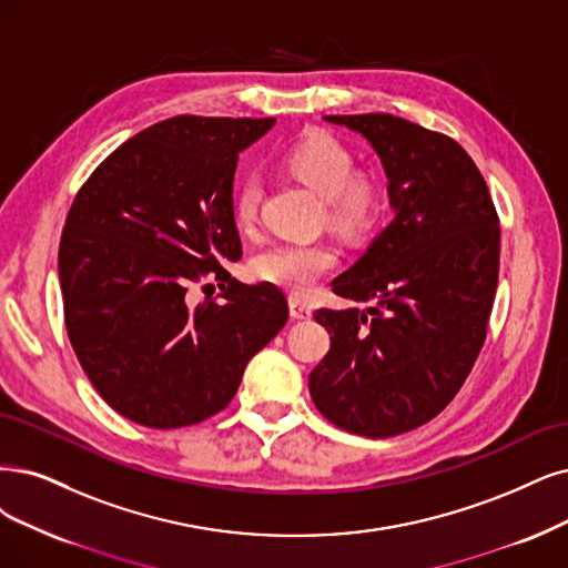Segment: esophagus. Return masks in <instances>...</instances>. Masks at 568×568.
Listing matches in <instances>:
<instances>
[{
  "mask_svg": "<svg viewBox=\"0 0 568 568\" xmlns=\"http://www.w3.org/2000/svg\"><path fill=\"white\" fill-rule=\"evenodd\" d=\"M290 316L297 321H308L311 318V306L297 297L290 300Z\"/></svg>",
  "mask_w": 568,
  "mask_h": 568,
  "instance_id": "obj_1",
  "label": "esophagus"
}]
</instances>
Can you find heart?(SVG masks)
Wrapping results in <instances>:
<instances>
[{"label":"heart","instance_id":"obj_1","mask_svg":"<svg viewBox=\"0 0 568 568\" xmlns=\"http://www.w3.org/2000/svg\"><path fill=\"white\" fill-rule=\"evenodd\" d=\"M290 173L300 178L313 194L329 207V220L348 234L367 229L379 213V189L372 180L353 178L355 159L346 146L329 133L316 131L300 140L287 154ZM262 199V184L255 175L243 180L236 192V220L255 222ZM334 252L325 245L278 243L255 260V273L273 285H281L295 295H304L323 273L334 266Z\"/></svg>","mask_w":568,"mask_h":568}]
</instances>
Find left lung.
I'll use <instances>...</instances> for the list:
<instances>
[{
    "mask_svg": "<svg viewBox=\"0 0 568 568\" xmlns=\"http://www.w3.org/2000/svg\"><path fill=\"white\" fill-rule=\"evenodd\" d=\"M323 119L358 133L379 156L393 220L332 281L334 295L372 306L313 313L332 344L308 390L344 430L400 435L452 403L485 344L498 215L458 142L390 114Z\"/></svg>",
    "mask_w": 568,
    "mask_h": 568,
    "instance_id": "obj_1",
    "label": "left lung"
}]
</instances>
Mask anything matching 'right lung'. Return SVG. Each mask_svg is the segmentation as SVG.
I'll list each match as a JSON object with an SVG mask.
<instances>
[{"mask_svg": "<svg viewBox=\"0 0 568 568\" xmlns=\"http://www.w3.org/2000/svg\"><path fill=\"white\" fill-rule=\"evenodd\" d=\"M273 123H154L104 159L70 207L58 250L70 342L102 400L140 426L182 428L224 409L287 323L278 287L224 268L243 255L239 154ZM201 275L221 281V302L189 307L185 285Z\"/></svg>", "mask_w": 568, "mask_h": 568, "instance_id": "right-lung-1", "label": "right lung"}]
</instances>
